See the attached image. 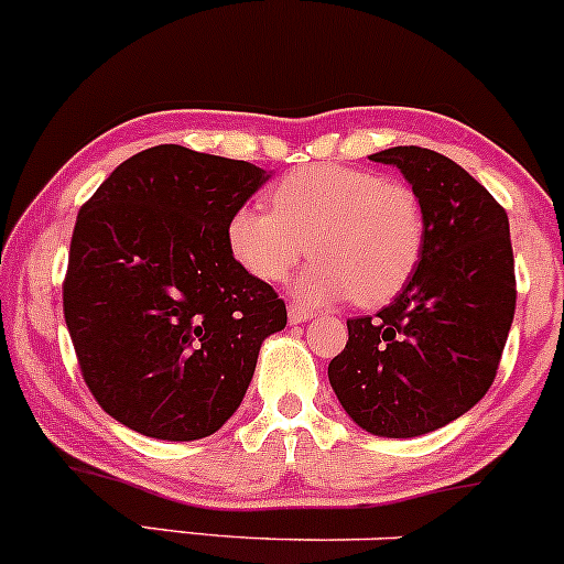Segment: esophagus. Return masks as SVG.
<instances>
[{
    "mask_svg": "<svg viewBox=\"0 0 564 564\" xmlns=\"http://www.w3.org/2000/svg\"><path fill=\"white\" fill-rule=\"evenodd\" d=\"M288 316H290V325H299V322H306V319H312V312H308V308H303V306H290L288 308Z\"/></svg>",
    "mask_w": 564,
    "mask_h": 564,
    "instance_id": "esophagus-1",
    "label": "esophagus"
}]
</instances>
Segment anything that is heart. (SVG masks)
Wrapping results in <instances>:
<instances>
[{"label": "heart", "instance_id": "heart-1", "mask_svg": "<svg viewBox=\"0 0 564 564\" xmlns=\"http://www.w3.org/2000/svg\"><path fill=\"white\" fill-rule=\"evenodd\" d=\"M271 210L242 205L226 220L231 258L261 282H280L316 256L299 280L308 303L349 299L372 308L413 280L426 248V210L404 183L372 170L308 164L269 194Z\"/></svg>", "mask_w": 564, "mask_h": 564}]
</instances>
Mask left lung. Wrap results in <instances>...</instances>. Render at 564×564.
<instances>
[{"label":"left lung","instance_id":"obj_1","mask_svg":"<svg viewBox=\"0 0 564 564\" xmlns=\"http://www.w3.org/2000/svg\"><path fill=\"white\" fill-rule=\"evenodd\" d=\"M370 160L402 170L426 210L413 280L376 316L349 319L327 376L346 413L378 436L429 434L496 381L517 306L509 215L460 164L421 145Z\"/></svg>","mask_w":564,"mask_h":564}]
</instances>
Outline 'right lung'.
I'll use <instances>...</instances> for the list:
<instances>
[{
	"label": "right lung",
	"mask_w": 564,
	"mask_h": 564,
	"mask_svg": "<svg viewBox=\"0 0 564 564\" xmlns=\"http://www.w3.org/2000/svg\"><path fill=\"white\" fill-rule=\"evenodd\" d=\"M265 181L250 162L164 143L124 160L82 205L63 316L95 402L132 432H218L263 338L288 325L276 290L226 245L229 215Z\"/></svg>",
	"instance_id": "1"
}]
</instances>
